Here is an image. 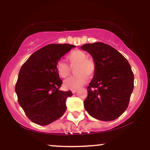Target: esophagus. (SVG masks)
Listing matches in <instances>:
<instances>
[{
	"label": "esophagus",
	"mask_w": 150,
	"mask_h": 150,
	"mask_svg": "<svg viewBox=\"0 0 150 150\" xmlns=\"http://www.w3.org/2000/svg\"><path fill=\"white\" fill-rule=\"evenodd\" d=\"M76 92H77V89H73V90H72V93H73V94H75Z\"/></svg>",
	"instance_id": "obj_1"
}]
</instances>
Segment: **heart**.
<instances>
[{
    "instance_id": "heart-1",
    "label": "heart",
    "mask_w": 150,
    "mask_h": 150,
    "mask_svg": "<svg viewBox=\"0 0 150 150\" xmlns=\"http://www.w3.org/2000/svg\"><path fill=\"white\" fill-rule=\"evenodd\" d=\"M66 58L72 68L77 65L75 73L78 75L65 80L64 83L65 88L68 89L80 88L88 81V76L92 77L95 74L97 64L93 60L87 58V55L85 51L73 50L67 55ZM56 70L60 77L66 78L71 73V68L65 61H59L56 63Z\"/></svg>"
}]
</instances>
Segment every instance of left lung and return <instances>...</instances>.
Returning <instances> with one entry per match:
<instances>
[{
	"instance_id": "8db88e82",
	"label": "left lung",
	"mask_w": 150,
	"mask_h": 150,
	"mask_svg": "<svg viewBox=\"0 0 150 150\" xmlns=\"http://www.w3.org/2000/svg\"><path fill=\"white\" fill-rule=\"evenodd\" d=\"M81 49L90 53L97 64L84 101L86 111L98 120L116 119L128 108L134 88L131 67L121 53L104 43L86 44Z\"/></svg>"
}]
</instances>
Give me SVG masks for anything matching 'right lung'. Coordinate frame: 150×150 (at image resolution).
I'll return each instance as SVG.
<instances>
[{"instance_id":"obj_1","label":"right lung","mask_w":150,"mask_h":150,"mask_svg":"<svg viewBox=\"0 0 150 150\" xmlns=\"http://www.w3.org/2000/svg\"><path fill=\"white\" fill-rule=\"evenodd\" d=\"M75 46L51 44L32 53L22 65L15 85L19 104L26 116L38 125H49L64 114L71 91L60 90L63 83L56 63Z\"/></svg>"}]
</instances>
